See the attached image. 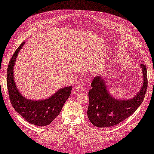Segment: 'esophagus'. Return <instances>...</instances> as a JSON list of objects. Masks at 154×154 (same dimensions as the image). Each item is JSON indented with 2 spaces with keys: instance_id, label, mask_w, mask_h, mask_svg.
I'll return each mask as SVG.
<instances>
[{
  "instance_id": "1",
  "label": "esophagus",
  "mask_w": 154,
  "mask_h": 154,
  "mask_svg": "<svg viewBox=\"0 0 154 154\" xmlns=\"http://www.w3.org/2000/svg\"><path fill=\"white\" fill-rule=\"evenodd\" d=\"M75 89L77 92H81V91L83 90V87L82 85L78 84L75 87Z\"/></svg>"
}]
</instances>
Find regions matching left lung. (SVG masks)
Segmentation results:
<instances>
[{
    "label": "left lung",
    "mask_w": 154,
    "mask_h": 154,
    "mask_svg": "<svg viewBox=\"0 0 154 154\" xmlns=\"http://www.w3.org/2000/svg\"><path fill=\"white\" fill-rule=\"evenodd\" d=\"M143 74V86L134 98L118 100L108 91L104 78L101 76L94 77L89 91V106L87 116L94 126L107 128L117 125L134 113L144 100L148 86L147 69L140 64Z\"/></svg>",
    "instance_id": "8db88e82"
}]
</instances>
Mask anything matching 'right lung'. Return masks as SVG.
I'll return each instance as SVG.
<instances>
[{
	"mask_svg": "<svg viewBox=\"0 0 154 154\" xmlns=\"http://www.w3.org/2000/svg\"><path fill=\"white\" fill-rule=\"evenodd\" d=\"M24 43L25 41L17 48L8 65L7 87L10 100L15 110L27 122L36 126H45L51 124L60 114L65 102L70 97L72 87L61 88L45 100H33L24 97L16 86L14 71L16 58Z\"/></svg>",
	"mask_w": 154,
	"mask_h": 154,
	"instance_id": "right-lung-1",
	"label": "right lung"
}]
</instances>
